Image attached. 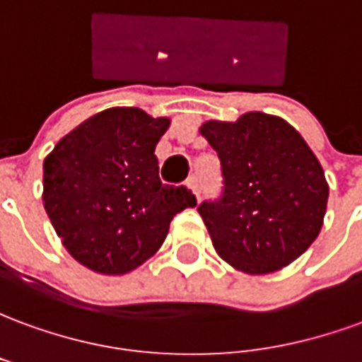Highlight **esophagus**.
Returning a JSON list of instances; mask_svg holds the SVG:
<instances>
[{"label":"esophagus","instance_id":"34e87169","mask_svg":"<svg viewBox=\"0 0 362 362\" xmlns=\"http://www.w3.org/2000/svg\"><path fill=\"white\" fill-rule=\"evenodd\" d=\"M188 188L192 189V192H194V196L199 199V196H202V188H199V180H197L196 176H192V178L188 180Z\"/></svg>","mask_w":362,"mask_h":362}]
</instances>
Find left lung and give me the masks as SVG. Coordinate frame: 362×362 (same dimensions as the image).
<instances>
[{
  "label": "left lung",
  "instance_id": "obj_1",
  "mask_svg": "<svg viewBox=\"0 0 362 362\" xmlns=\"http://www.w3.org/2000/svg\"><path fill=\"white\" fill-rule=\"evenodd\" d=\"M199 134L217 151L223 196L197 211L215 252L238 272L266 275L308 250L326 215L324 168L303 135L266 112L209 119Z\"/></svg>",
  "mask_w": 362,
  "mask_h": 362
}]
</instances>
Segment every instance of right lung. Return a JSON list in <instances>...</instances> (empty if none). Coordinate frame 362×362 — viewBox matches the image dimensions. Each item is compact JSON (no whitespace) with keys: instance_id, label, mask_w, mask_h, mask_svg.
<instances>
[{"instance_id":"obj_1","label":"right lung","mask_w":362,"mask_h":362,"mask_svg":"<svg viewBox=\"0 0 362 362\" xmlns=\"http://www.w3.org/2000/svg\"><path fill=\"white\" fill-rule=\"evenodd\" d=\"M170 118L116 106L64 135L44 158V209L66 250L103 275H124L165 243L196 196L165 186L155 155Z\"/></svg>"}]
</instances>
